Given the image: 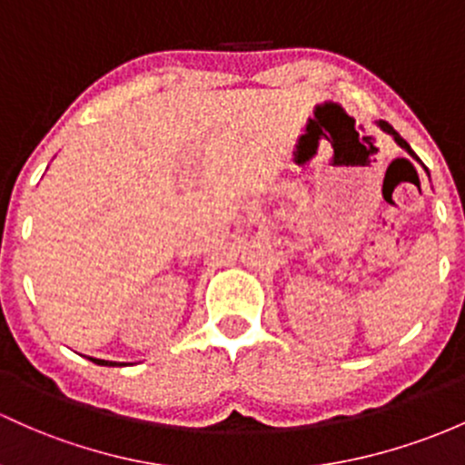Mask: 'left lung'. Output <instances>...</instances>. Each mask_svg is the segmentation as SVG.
<instances>
[{"mask_svg": "<svg viewBox=\"0 0 465 465\" xmlns=\"http://www.w3.org/2000/svg\"><path fill=\"white\" fill-rule=\"evenodd\" d=\"M374 124H377V126H379V128H381V131H383V133H388V134H391V137L394 139V143H397V146H399V148H403V151H406L408 154H411V157H412V159H417V162H421V159H419V157H417V154H414V151H412V148H411V143H408V142H406V139H403V137H401V134H399L397 131H394V128L391 126V124H386V122H374ZM426 173H428V171H426ZM428 177H430V173H428Z\"/></svg>", "mask_w": 465, "mask_h": 465, "instance_id": "8db88e82", "label": "left lung"}]
</instances>
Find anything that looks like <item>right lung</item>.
Listing matches in <instances>:
<instances>
[{
  "label": "right lung",
  "instance_id": "1",
  "mask_svg": "<svg viewBox=\"0 0 465 465\" xmlns=\"http://www.w3.org/2000/svg\"><path fill=\"white\" fill-rule=\"evenodd\" d=\"M91 359L93 363H97V366H124V363H119V361H106V359H94V357H88Z\"/></svg>",
  "mask_w": 465,
  "mask_h": 465
}]
</instances>
